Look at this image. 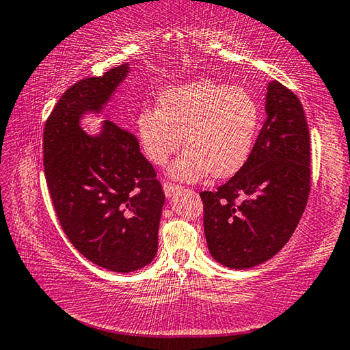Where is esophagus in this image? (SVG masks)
I'll list each match as a JSON object with an SVG mask.
<instances>
[{"label":"esophagus","instance_id":"obj_1","mask_svg":"<svg viewBox=\"0 0 350 350\" xmlns=\"http://www.w3.org/2000/svg\"><path fill=\"white\" fill-rule=\"evenodd\" d=\"M163 191L167 194V197H171L176 191H179L180 187L176 185V183H171V182H163Z\"/></svg>","mask_w":350,"mask_h":350}]
</instances>
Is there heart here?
<instances>
[{"mask_svg":"<svg viewBox=\"0 0 350 350\" xmlns=\"http://www.w3.org/2000/svg\"><path fill=\"white\" fill-rule=\"evenodd\" d=\"M260 109L243 88L200 79L165 90L159 107H147L137 118V136L151 162L162 167L180 148L171 165L176 179L194 182L213 173L231 176L243 167L256 142Z\"/></svg>","mask_w":350,"mask_h":350,"instance_id":"heart-1","label":"heart"}]
</instances>
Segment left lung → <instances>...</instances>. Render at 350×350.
Wrapping results in <instances>:
<instances>
[{
  "mask_svg": "<svg viewBox=\"0 0 350 350\" xmlns=\"http://www.w3.org/2000/svg\"><path fill=\"white\" fill-rule=\"evenodd\" d=\"M268 119L243 167L200 193L211 256L247 269L275 256L300 221L310 191V141L303 105L278 81L266 93Z\"/></svg>",
  "mask_w": 350,
  "mask_h": 350,
  "instance_id": "left-lung-1",
  "label": "left lung"
}]
</instances>
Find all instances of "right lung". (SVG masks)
I'll return each mask as SVG.
<instances>
[{"label": "right lung", "instance_id": "1", "mask_svg": "<svg viewBox=\"0 0 350 350\" xmlns=\"http://www.w3.org/2000/svg\"><path fill=\"white\" fill-rule=\"evenodd\" d=\"M129 64L67 88L44 126V173L67 239L94 265L114 272L144 268L157 252L165 196L137 137L113 120L98 136L81 129L100 111Z\"/></svg>", "mask_w": 350, "mask_h": 350}]
</instances>
